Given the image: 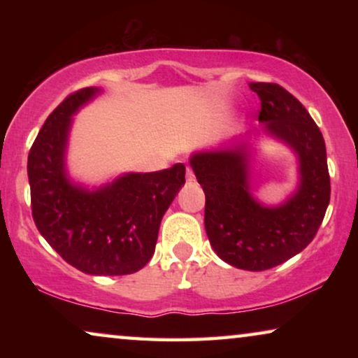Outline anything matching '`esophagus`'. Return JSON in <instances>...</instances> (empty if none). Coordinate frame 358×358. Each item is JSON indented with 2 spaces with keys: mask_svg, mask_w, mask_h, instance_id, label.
Instances as JSON below:
<instances>
[{
  "mask_svg": "<svg viewBox=\"0 0 358 358\" xmlns=\"http://www.w3.org/2000/svg\"><path fill=\"white\" fill-rule=\"evenodd\" d=\"M185 178H187V182H194V180H195L194 173H192V169H190V168H187V174H185Z\"/></svg>",
  "mask_w": 358,
  "mask_h": 358,
  "instance_id": "obj_1",
  "label": "esophagus"
}]
</instances>
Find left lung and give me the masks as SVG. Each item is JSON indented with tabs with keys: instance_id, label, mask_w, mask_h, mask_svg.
<instances>
[{
	"instance_id": "obj_1",
	"label": "left lung",
	"mask_w": 358,
	"mask_h": 358,
	"mask_svg": "<svg viewBox=\"0 0 358 358\" xmlns=\"http://www.w3.org/2000/svg\"><path fill=\"white\" fill-rule=\"evenodd\" d=\"M261 99V129L217 148L190 155L205 192V231L217 256L243 271H267L313 241L329 205L331 182L321 130L296 97L273 83H249ZM280 141L297 158L299 182L278 206L262 204L252 189L255 150L249 138Z\"/></svg>"
}]
</instances>
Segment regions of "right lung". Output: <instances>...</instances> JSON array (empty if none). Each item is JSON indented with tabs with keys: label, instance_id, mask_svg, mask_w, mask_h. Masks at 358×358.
<instances>
[{
	"label": "right lung",
	"instance_id": "obj_1",
	"mask_svg": "<svg viewBox=\"0 0 358 358\" xmlns=\"http://www.w3.org/2000/svg\"><path fill=\"white\" fill-rule=\"evenodd\" d=\"M102 92L70 94L42 125L27 159L32 217L45 241L78 271L127 275L155 254L161 220L185 184V166L125 173L99 187L75 182L66 168L73 115Z\"/></svg>",
	"mask_w": 358,
	"mask_h": 358
}]
</instances>
